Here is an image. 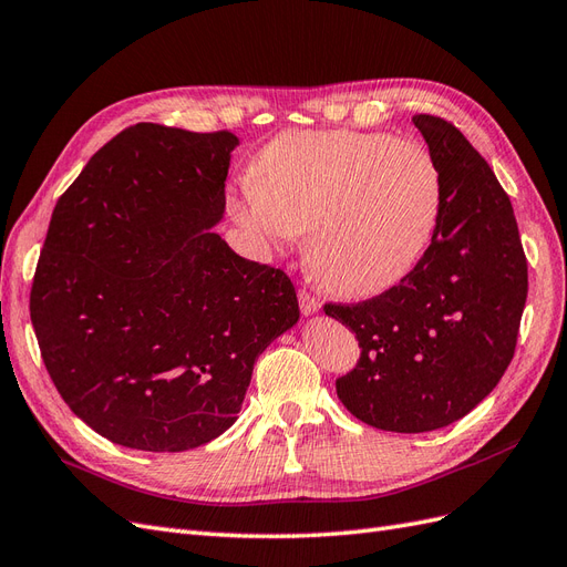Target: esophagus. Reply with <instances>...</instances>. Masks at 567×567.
<instances>
[{
	"instance_id": "1",
	"label": "esophagus",
	"mask_w": 567,
	"mask_h": 567,
	"mask_svg": "<svg viewBox=\"0 0 567 567\" xmlns=\"http://www.w3.org/2000/svg\"><path fill=\"white\" fill-rule=\"evenodd\" d=\"M298 300H300V310L302 315H315L321 310V302L319 298H315L312 293H307V290H300L298 293Z\"/></svg>"
}]
</instances>
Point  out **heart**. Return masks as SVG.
Listing matches in <instances>:
<instances>
[{
  "label": "heart",
  "instance_id": "obj_1",
  "mask_svg": "<svg viewBox=\"0 0 567 567\" xmlns=\"http://www.w3.org/2000/svg\"><path fill=\"white\" fill-rule=\"evenodd\" d=\"M229 213L255 244L302 231L307 260L348 298L383 293L416 267L437 231L444 179L433 151L385 132H286L255 158Z\"/></svg>",
  "mask_w": 567,
  "mask_h": 567
}]
</instances>
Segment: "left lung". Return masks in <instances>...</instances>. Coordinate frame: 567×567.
Listing matches in <instances>:
<instances>
[{
    "instance_id": "8db88e82",
    "label": "left lung",
    "mask_w": 567,
    "mask_h": 567,
    "mask_svg": "<svg viewBox=\"0 0 567 567\" xmlns=\"http://www.w3.org/2000/svg\"><path fill=\"white\" fill-rule=\"evenodd\" d=\"M440 163L444 203L416 267L385 293L323 312L362 357L336 381L352 416L390 433H427L473 411L508 369L527 298V260L511 200L452 123L414 115Z\"/></svg>"
}]
</instances>
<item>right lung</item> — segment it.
<instances>
[{
    "instance_id": "right-lung-1",
    "label": "right lung",
    "mask_w": 567,
    "mask_h": 567,
    "mask_svg": "<svg viewBox=\"0 0 567 567\" xmlns=\"http://www.w3.org/2000/svg\"><path fill=\"white\" fill-rule=\"evenodd\" d=\"M231 132L140 123L59 198L30 290L44 367L73 414L142 452H186L238 419L252 364L300 319L281 269L236 255Z\"/></svg>"
}]
</instances>
